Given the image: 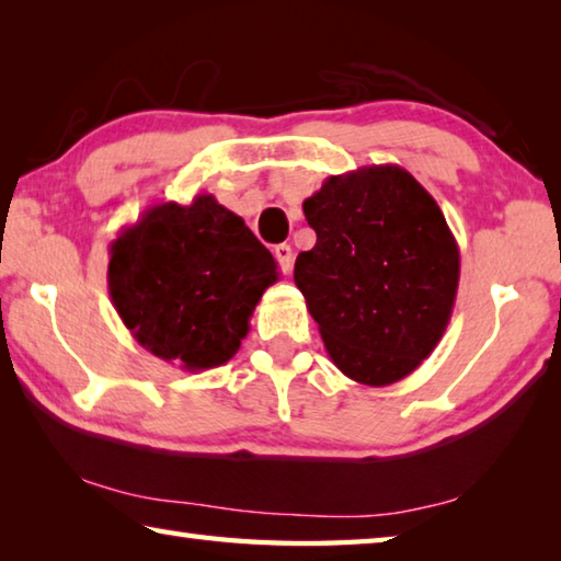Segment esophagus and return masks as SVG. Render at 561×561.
<instances>
[{
	"mask_svg": "<svg viewBox=\"0 0 561 561\" xmlns=\"http://www.w3.org/2000/svg\"><path fill=\"white\" fill-rule=\"evenodd\" d=\"M274 257H277L284 274L291 272V267H294V252H291V247L287 242H282V244L274 247Z\"/></svg>",
	"mask_w": 561,
	"mask_h": 561,
	"instance_id": "1",
	"label": "esophagus"
}]
</instances>
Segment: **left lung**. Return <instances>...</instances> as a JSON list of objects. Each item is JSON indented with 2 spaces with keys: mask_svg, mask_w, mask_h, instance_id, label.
<instances>
[{
  "mask_svg": "<svg viewBox=\"0 0 561 561\" xmlns=\"http://www.w3.org/2000/svg\"><path fill=\"white\" fill-rule=\"evenodd\" d=\"M317 244L294 282L341 374L388 386L438 346L460 282L445 215L408 170L366 165L331 175L304 201Z\"/></svg>",
  "mask_w": 561,
  "mask_h": 561,
  "instance_id": "obj_1",
  "label": "left lung"
}]
</instances>
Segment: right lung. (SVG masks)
Instances as JSON below:
<instances>
[{
  "mask_svg": "<svg viewBox=\"0 0 561 561\" xmlns=\"http://www.w3.org/2000/svg\"><path fill=\"white\" fill-rule=\"evenodd\" d=\"M108 254V294L123 324L183 371L227 364L279 279L267 247L207 193L190 205H150Z\"/></svg>",
  "mask_w": 561,
  "mask_h": 561,
  "instance_id": "obj_1",
  "label": "right lung"
}]
</instances>
